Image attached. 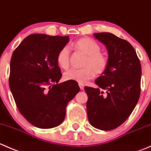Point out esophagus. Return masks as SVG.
Listing matches in <instances>:
<instances>
[{"instance_id":"34e87169","label":"esophagus","mask_w":151,"mask_h":151,"mask_svg":"<svg viewBox=\"0 0 151 151\" xmlns=\"http://www.w3.org/2000/svg\"><path fill=\"white\" fill-rule=\"evenodd\" d=\"M79 86H80V89H81V90L84 89V85H83V84H81V83H80V84H79Z\"/></svg>"}]
</instances>
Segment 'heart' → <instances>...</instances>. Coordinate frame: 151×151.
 <instances>
[{
	"instance_id": "1",
	"label": "heart",
	"mask_w": 151,
	"mask_h": 151,
	"mask_svg": "<svg viewBox=\"0 0 151 151\" xmlns=\"http://www.w3.org/2000/svg\"><path fill=\"white\" fill-rule=\"evenodd\" d=\"M74 47L86 55L81 68H70L64 73L66 80H72L84 84L91 79L94 73L96 75L103 74L108 66V60L100 53L101 47L99 44L89 38H83L74 44ZM57 62L63 68H68L70 64V50L68 46L63 47L58 52Z\"/></svg>"
}]
</instances>
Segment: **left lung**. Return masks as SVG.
Here are the masks:
<instances>
[{
	"mask_svg": "<svg viewBox=\"0 0 151 151\" xmlns=\"http://www.w3.org/2000/svg\"><path fill=\"white\" fill-rule=\"evenodd\" d=\"M94 37L108 52V66L95 80L98 88L85 86L88 121L100 130L110 131L130 116L140 96L141 63L134 47L110 33H96Z\"/></svg>",
	"mask_w": 151,
	"mask_h": 151,
	"instance_id": "left-lung-1",
	"label": "left lung"
}]
</instances>
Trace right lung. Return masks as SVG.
<instances>
[{
	"label": "right lung",
	"mask_w": 151,
	"mask_h": 151,
	"mask_svg": "<svg viewBox=\"0 0 151 151\" xmlns=\"http://www.w3.org/2000/svg\"><path fill=\"white\" fill-rule=\"evenodd\" d=\"M69 37L31 34L12 54L9 88L22 116L34 126L51 129L64 121L67 104L80 91L72 80L58 83V52Z\"/></svg>",
	"instance_id": "right-lung-1"
}]
</instances>
